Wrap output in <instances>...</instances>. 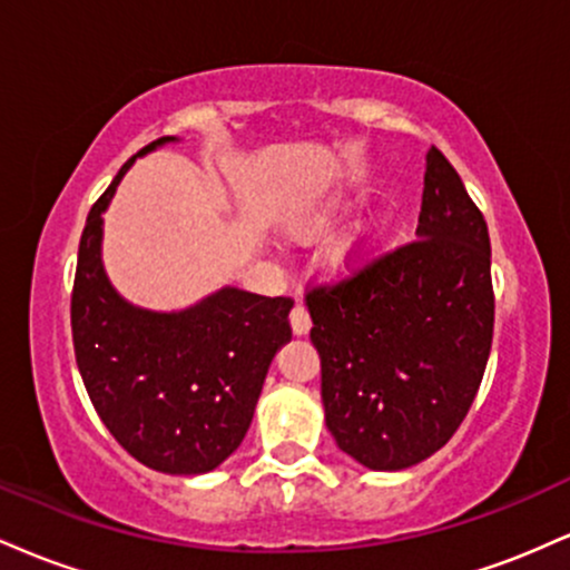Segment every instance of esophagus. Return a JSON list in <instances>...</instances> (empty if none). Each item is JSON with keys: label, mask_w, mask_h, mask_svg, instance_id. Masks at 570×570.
Here are the masks:
<instances>
[{"label": "esophagus", "mask_w": 570, "mask_h": 570, "mask_svg": "<svg viewBox=\"0 0 570 570\" xmlns=\"http://www.w3.org/2000/svg\"><path fill=\"white\" fill-rule=\"evenodd\" d=\"M289 322H292V332L297 337H303L311 332V316H307V307L305 305H294L292 313H289Z\"/></svg>", "instance_id": "esophagus-1"}]
</instances>
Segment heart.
<instances>
[{"label": "heart", "instance_id": "b5f03b06", "mask_svg": "<svg viewBox=\"0 0 570 570\" xmlns=\"http://www.w3.org/2000/svg\"><path fill=\"white\" fill-rule=\"evenodd\" d=\"M345 212H348V203L340 198L332 200L324 212L294 222L292 227L294 238L299 240L324 238V235L330 233L340 219H343ZM391 233H394V214L377 212L367 225L358 227L345 244H340L335 248V254H332V271H335L337 276H353V273H358L364 265L372 263V257L381 252Z\"/></svg>", "mask_w": 570, "mask_h": 570}]
</instances>
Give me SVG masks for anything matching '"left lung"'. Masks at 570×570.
I'll return each instance as SVG.
<instances>
[{"label":"left lung","instance_id":"left-lung-1","mask_svg":"<svg viewBox=\"0 0 570 570\" xmlns=\"http://www.w3.org/2000/svg\"><path fill=\"white\" fill-rule=\"evenodd\" d=\"M326 429L372 472L448 444L472 407L493 343L490 238L436 147L426 155L415 240L313 289Z\"/></svg>","mask_w":570,"mask_h":570}]
</instances>
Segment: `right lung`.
<instances>
[{
    "label": "right lung",
    "instance_id": "add662e5",
    "mask_svg": "<svg viewBox=\"0 0 570 570\" xmlns=\"http://www.w3.org/2000/svg\"><path fill=\"white\" fill-rule=\"evenodd\" d=\"M136 153L90 208L77 252L71 337L90 402L122 448L163 474H206L238 450L267 367L292 340L289 297L222 286L185 311L120 297L101 263L104 212Z\"/></svg>",
    "mask_w": 570,
    "mask_h": 570
}]
</instances>
